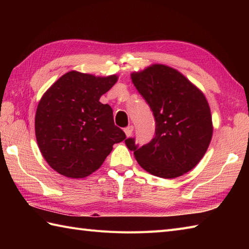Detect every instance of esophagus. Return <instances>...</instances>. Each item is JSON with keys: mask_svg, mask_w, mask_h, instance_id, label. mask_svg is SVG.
Here are the masks:
<instances>
[{"mask_svg": "<svg viewBox=\"0 0 249 249\" xmlns=\"http://www.w3.org/2000/svg\"><path fill=\"white\" fill-rule=\"evenodd\" d=\"M133 130H134V126L133 125H129V126H127V127L124 129L125 134H126V136H127V137H129L131 134H133Z\"/></svg>", "mask_w": 249, "mask_h": 249, "instance_id": "34e87169", "label": "esophagus"}]
</instances>
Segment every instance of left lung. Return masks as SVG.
<instances>
[{"mask_svg": "<svg viewBox=\"0 0 249 249\" xmlns=\"http://www.w3.org/2000/svg\"><path fill=\"white\" fill-rule=\"evenodd\" d=\"M131 80L155 118V136L139 147L125 143L153 176L174 178L197 166L213 135L212 115L203 93L174 68L154 64L131 73Z\"/></svg>", "mask_w": 249, "mask_h": 249, "instance_id": "8db88e82", "label": "left lung"}]
</instances>
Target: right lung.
<instances>
[{
	"instance_id": "add662e5",
	"label": "right lung",
	"mask_w": 249,
	"mask_h": 249,
	"mask_svg": "<svg viewBox=\"0 0 249 249\" xmlns=\"http://www.w3.org/2000/svg\"><path fill=\"white\" fill-rule=\"evenodd\" d=\"M118 76L68 71L47 89L37 106L35 135L48 165L71 178H86L103 165L126 135L114 125L113 111L99 102Z\"/></svg>"
}]
</instances>
